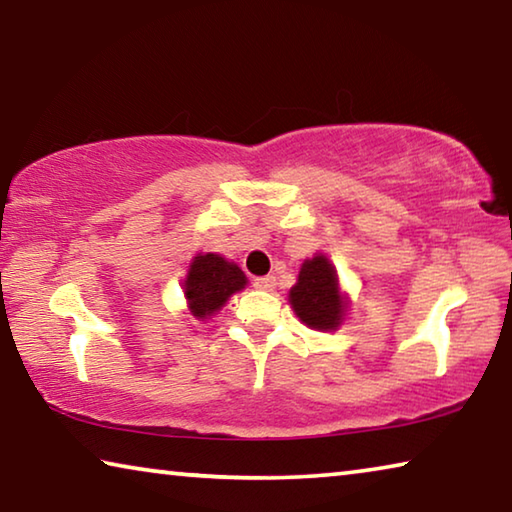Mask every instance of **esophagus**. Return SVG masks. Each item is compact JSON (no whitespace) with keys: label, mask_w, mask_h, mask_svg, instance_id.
Wrapping results in <instances>:
<instances>
[{"label":"esophagus","mask_w":512,"mask_h":512,"mask_svg":"<svg viewBox=\"0 0 512 512\" xmlns=\"http://www.w3.org/2000/svg\"><path fill=\"white\" fill-rule=\"evenodd\" d=\"M253 284H255V289H259V291H273L275 289V277L273 275L257 277Z\"/></svg>","instance_id":"esophagus-1"}]
</instances>
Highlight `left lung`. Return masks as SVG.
<instances>
[{"instance_id":"8db88e82","label":"left lung","mask_w":512,"mask_h":512,"mask_svg":"<svg viewBox=\"0 0 512 512\" xmlns=\"http://www.w3.org/2000/svg\"><path fill=\"white\" fill-rule=\"evenodd\" d=\"M289 305L300 323L318 332H334L345 323L350 298L341 291L339 273L323 253L302 262L298 282L289 291Z\"/></svg>"}]
</instances>
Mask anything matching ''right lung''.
Masks as SVG:
<instances>
[{"mask_svg": "<svg viewBox=\"0 0 512 512\" xmlns=\"http://www.w3.org/2000/svg\"><path fill=\"white\" fill-rule=\"evenodd\" d=\"M248 277L241 268L219 253H198L189 262L183 280L187 309L196 320H210L225 307L230 296L246 289Z\"/></svg>", "mask_w": 512, "mask_h": 512, "instance_id": "right-lung-1", "label": "right lung"}]
</instances>
